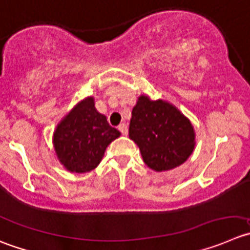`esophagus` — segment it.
I'll return each instance as SVG.
<instances>
[{"label": "esophagus", "mask_w": 250, "mask_h": 250, "mask_svg": "<svg viewBox=\"0 0 250 250\" xmlns=\"http://www.w3.org/2000/svg\"><path fill=\"white\" fill-rule=\"evenodd\" d=\"M118 129H120V132L122 133L123 136H127L128 134V127L125 123H121V125H118Z\"/></svg>", "instance_id": "1"}]
</instances>
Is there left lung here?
<instances>
[{
  "mask_svg": "<svg viewBox=\"0 0 250 250\" xmlns=\"http://www.w3.org/2000/svg\"><path fill=\"white\" fill-rule=\"evenodd\" d=\"M129 138L139 146L144 163L155 171L185 163L195 146L190 121L172 104L146 96L139 97L133 107Z\"/></svg>",
  "mask_w": 250,
  "mask_h": 250,
  "instance_id": "left-lung-1",
  "label": "left lung"
}]
</instances>
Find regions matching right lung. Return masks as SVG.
<instances>
[{
  "label": "right lung",
  "instance_id": "right-lung-1",
  "mask_svg": "<svg viewBox=\"0 0 250 250\" xmlns=\"http://www.w3.org/2000/svg\"><path fill=\"white\" fill-rule=\"evenodd\" d=\"M120 136L88 97L58 125L53 142L60 163L69 171L86 172L100 164L107 146Z\"/></svg>",
  "mask_w": 250,
  "mask_h": 250
}]
</instances>
